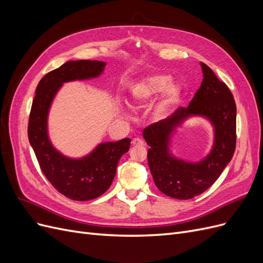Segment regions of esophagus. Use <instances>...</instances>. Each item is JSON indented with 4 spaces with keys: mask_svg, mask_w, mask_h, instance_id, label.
<instances>
[{
    "mask_svg": "<svg viewBox=\"0 0 263 263\" xmlns=\"http://www.w3.org/2000/svg\"><path fill=\"white\" fill-rule=\"evenodd\" d=\"M132 144H133V146H144L145 142L139 138H134L133 141H132Z\"/></svg>",
    "mask_w": 263,
    "mask_h": 263,
    "instance_id": "obj_1",
    "label": "esophagus"
}]
</instances>
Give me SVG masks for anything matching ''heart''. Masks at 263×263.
I'll use <instances>...</instances> for the list:
<instances>
[{
    "label": "heart",
    "mask_w": 263,
    "mask_h": 263,
    "mask_svg": "<svg viewBox=\"0 0 263 263\" xmlns=\"http://www.w3.org/2000/svg\"><path fill=\"white\" fill-rule=\"evenodd\" d=\"M160 93L161 97L155 108V115L158 118H164L178 104L182 95L181 86L176 82H171L169 74L156 73L141 79L132 86L130 98L134 106L139 107L154 100Z\"/></svg>",
    "instance_id": "obj_1"
}]
</instances>
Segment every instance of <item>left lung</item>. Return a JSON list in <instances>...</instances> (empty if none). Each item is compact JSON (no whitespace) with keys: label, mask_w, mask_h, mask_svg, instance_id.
<instances>
[{"label":"left lung","mask_w":263,"mask_h":263,"mask_svg":"<svg viewBox=\"0 0 263 263\" xmlns=\"http://www.w3.org/2000/svg\"><path fill=\"white\" fill-rule=\"evenodd\" d=\"M203 81L190 105L142 132L148 150V164L156 186L165 195L189 200L214 184L232 160L236 148V104L228 86L201 62ZM203 117L213 127V146L200 162H187L172 154V137L187 119Z\"/></svg>","instance_id":"obj_1"}]
</instances>
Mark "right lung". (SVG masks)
Listing matches in <instances>:
<instances>
[{
    "label": "right lung",
    "instance_id": "obj_1",
    "mask_svg": "<svg viewBox=\"0 0 263 263\" xmlns=\"http://www.w3.org/2000/svg\"><path fill=\"white\" fill-rule=\"evenodd\" d=\"M106 63L70 60L39 81L31 105L28 139L45 177L61 194L74 201H90L112 184L119 159L129 150L130 139L101 142L81 158H71L54 148L48 134V115L63 83L91 80L104 72Z\"/></svg>",
    "mask_w": 263,
    "mask_h": 263
}]
</instances>
